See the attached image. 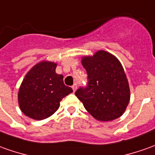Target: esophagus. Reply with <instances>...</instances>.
Masks as SVG:
<instances>
[{
  "label": "esophagus",
  "mask_w": 155,
  "mask_h": 155,
  "mask_svg": "<svg viewBox=\"0 0 155 155\" xmlns=\"http://www.w3.org/2000/svg\"><path fill=\"white\" fill-rule=\"evenodd\" d=\"M72 89H73L74 91H76V89H77V85H76V84H74L73 86H72Z\"/></svg>",
  "instance_id": "1"
}]
</instances>
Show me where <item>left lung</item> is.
<instances>
[{
	"mask_svg": "<svg viewBox=\"0 0 155 155\" xmlns=\"http://www.w3.org/2000/svg\"><path fill=\"white\" fill-rule=\"evenodd\" d=\"M81 63L88 82L75 91V96L97 120L120 117L130 101L129 84L120 62L108 51H98L84 57Z\"/></svg>",
	"mask_w": 155,
	"mask_h": 155,
	"instance_id": "left-lung-1",
	"label": "left lung"
}]
</instances>
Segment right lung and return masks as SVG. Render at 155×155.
Returning a JSON list of instances; mask_svg holds the SVG:
<instances>
[{
	"instance_id": "obj_1",
	"label": "right lung",
	"mask_w": 155,
	"mask_h": 155,
	"mask_svg": "<svg viewBox=\"0 0 155 155\" xmlns=\"http://www.w3.org/2000/svg\"><path fill=\"white\" fill-rule=\"evenodd\" d=\"M57 64L42 61L25 75L18 91V104L22 112L34 120H44L58 109L60 101L73 92L58 74Z\"/></svg>"
}]
</instances>
